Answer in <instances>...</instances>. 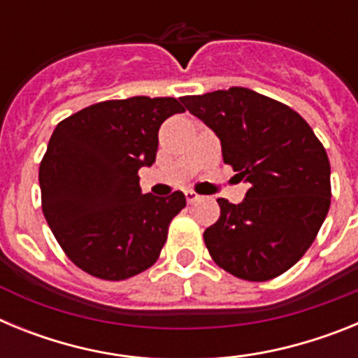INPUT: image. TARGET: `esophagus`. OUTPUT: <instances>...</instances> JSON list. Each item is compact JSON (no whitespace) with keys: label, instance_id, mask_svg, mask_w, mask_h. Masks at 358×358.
Listing matches in <instances>:
<instances>
[{"label":"esophagus","instance_id":"34e87169","mask_svg":"<svg viewBox=\"0 0 358 358\" xmlns=\"http://www.w3.org/2000/svg\"><path fill=\"white\" fill-rule=\"evenodd\" d=\"M185 195H186V201H188L189 204H194L195 201H199V199H201V195H199L197 192H194V189H186Z\"/></svg>","mask_w":358,"mask_h":358}]
</instances>
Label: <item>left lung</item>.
I'll return each mask as SVG.
<instances>
[{
	"label": "left lung",
	"mask_w": 358,
	"mask_h": 358,
	"mask_svg": "<svg viewBox=\"0 0 358 358\" xmlns=\"http://www.w3.org/2000/svg\"><path fill=\"white\" fill-rule=\"evenodd\" d=\"M182 103L220 138L224 163L249 182L240 204L217 199L220 217L204 231L211 258L240 280L280 276L308 251L330 210L327 150L296 110L248 87Z\"/></svg>",
	"instance_id": "obj_1"
}]
</instances>
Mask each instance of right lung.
I'll return each mask as SVG.
<instances>
[{"mask_svg":"<svg viewBox=\"0 0 358 358\" xmlns=\"http://www.w3.org/2000/svg\"><path fill=\"white\" fill-rule=\"evenodd\" d=\"M185 113L177 98L106 100L62 120L39 166L43 213L69 260L122 281L156 264L182 192L141 194V166L156 161L161 123Z\"/></svg>","mask_w":358,"mask_h":358,"instance_id":"1","label":"right lung"}]
</instances>
